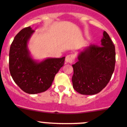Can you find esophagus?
<instances>
[{"mask_svg": "<svg viewBox=\"0 0 127 127\" xmlns=\"http://www.w3.org/2000/svg\"><path fill=\"white\" fill-rule=\"evenodd\" d=\"M75 61V55L74 54H70L68 55L66 57L65 61L67 63H73Z\"/></svg>", "mask_w": 127, "mask_h": 127, "instance_id": "34e87169", "label": "esophagus"}]
</instances>
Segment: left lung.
<instances>
[{"mask_svg": "<svg viewBox=\"0 0 127 127\" xmlns=\"http://www.w3.org/2000/svg\"><path fill=\"white\" fill-rule=\"evenodd\" d=\"M72 64L73 88L79 93L92 95L98 93L107 85L114 72L115 49L106 31L100 46L90 45L78 55Z\"/></svg>", "mask_w": 127, "mask_h": 127, "instance_id": "obj_1", "label": "left lung"}]
</instances>
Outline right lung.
<instances>
[{"mask_svg": "<svg viewBox=\"0 0 127 127\" xmlns=\"http://www.w3.org/2000/svg\"><path fill=\"white\" fill-rule=\"evenodd\" d=\"M34 31L31 27L23 29L15 36L9 53V69L13 81L29 94L46 91L63 66L65 57L47 58L41 62L32 59L27 43Z\"/></svg>", "mask_w": 127, "mask_h": 127, "instance_id": "add662e5", "label": "right lung"}]
</instances>
